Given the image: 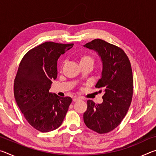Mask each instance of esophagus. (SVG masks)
Wrapping results in <instances>:
<instances>
[{
  "mask_svg": "<svg viewBox=\"0 0 156 156\" xmlns=\"http://www.w3.org/2000/svg\"><path fill=\"white\" fill-rule=\"evenodd\" d=\"M80 100V98H77V97H74L73 98V102H76V101H78V100Z\"/></svg>",
  "mask_w": 156,
  "mask_h": 156,
  "instance_id": "esophagus-1",
  "label": "esophagus"
}]
</instances>
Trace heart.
Returning a JSON list of instances; mask_svg holds the SVG:
<instances>
[{
  "label": "heart",
  "mask_w": 156,
  "mask_h": 156,
  "mask_svg": "<svg viewBox=\"0 0 156 156\" xmlns=\"http://www.w3.org/2000/svg\"><path fill=\"white\" fill-rule=\"evenodd\" d=\"M81 63H89L93 65L94 64V58L91 56L89 55H84V56H81L80 59V64Z\"/></svg>",
  "instance_id": "1"
}]
</instances>
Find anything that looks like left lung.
<instances>
[{
  "mask_svg": "<svg viewBox=\"0 0 156 156\" xmlns=\"http://www.w3.org/2000/svg\"><path fill=\"white\" fill-rule=\"evenodd\" d=\"M84 47L96 51L101 59V78L96 87L105 93L101 104L87 100L84 122L91 130L106 133L120 125L130 107L133 91L131 63L122 49L101 39H95Z\"/></svg>",
  "mask_w": 156,
  "mask_h": 156,
  "instance_id": "1",
  "label": "left lung"
}]
</instances>
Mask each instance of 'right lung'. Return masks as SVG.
Here are the masks:
<instances>
[{"instance_id": "add662e5", "label": "right lung", "mask_w": 156, "mask_h": 156, "mask_svg": "<svg viewBox=\"0 0 156 156\" xmlns=\"http://www.w3.org/2000/svg\"><path fill=\"white\" fill-rule=\"evenodd\" d=\"M73 44L45 42L26 54L18 67L14 84L17 105L30 125L41 132L62 125L72 101L49 92L57 78V61Z\"/></svg>"}]
</instances>
